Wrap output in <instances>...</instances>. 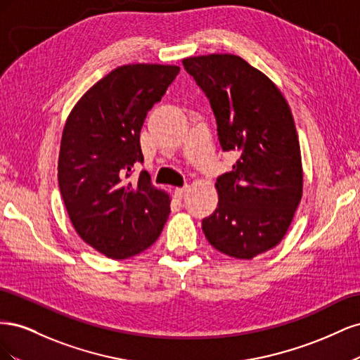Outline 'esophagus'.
Here are the masks:
<instances>
[{
    "mask_svg": "<svg viewBox=\"0 0 360 360\" xmlns=\"http://www.w3.org/2000/svg\"><path fill=\"white\" fill-rule=\"evenodd\" d=\"M188 192H189V186L186 184V186H183V188H176V191H174V195H176L179 200H181V198L186 197Z\"/></svg>",
    "mask_w": 360,
    "mask_h": 360,
    "instance_id": "34e87169",
    "label": "esophagus"
}]
</instances>
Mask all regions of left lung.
<instances>
[{
	"mask_svg": "<svg viewBox=\"0 0 360 360\" xmlns=\"http://www.w3.org/2000/svg\"><path fill=\"white\" fill-rule=\"evenodd\" d=\"M207 96L224 151H236L233 171L216 179V210L202 219L209 243L250 259L285 236L302 198L299 138L290 106L264 73L230 53L183 60Z\"/></svg>",
	"mask_w": 360,
	"mask_h": 360,
	"instance_id": "left-lung-1",
	"label": "left lung"
}]
</instances>
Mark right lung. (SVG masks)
I'll return each instance as SVG.
<instances>
[{"instance_id": "1", "label": "right lung", "mask_w": 360, "mask_h": 360, "mask_svg": "<svg viewBox=\"0 0 360 360\" xmlns=\"http://www.w3.org/2000/svg\"><path fill=\"white\" fill-rule=\"evenodd\" d=\"M180 68L127 64L96 82L63 130L58 184L76 233L108 258L124 259L153 245L169 214V197L141 171L139 132Z\"/></svg>"}]
</instances>
